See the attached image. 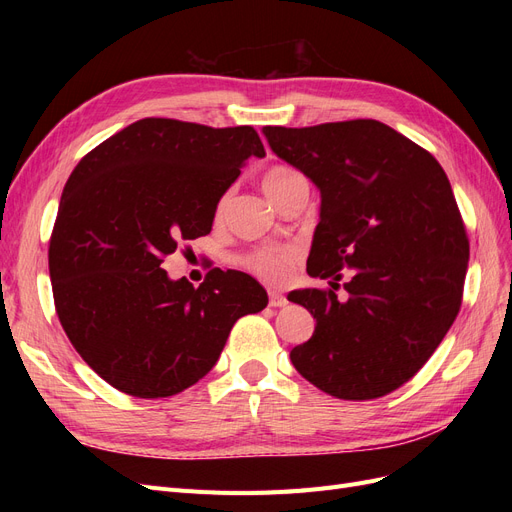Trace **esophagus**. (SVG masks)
Masks as SVG:
<instances>
[{"mask_svg":"<svg viewBox=\"0 0 512 512\" xmlns=\"http://www.w3.org/2000/svg\"><path fill=\"white\" fill-rule=\"evenodd\" d=\"M269 305H271V307H286V305H288V299L284 297L282 292L271 290V292H269Z\"/></svg>","mask_w":512,"mask_h":512,"instance_id":"obj_1","label":"esophagus"}]
</instances>
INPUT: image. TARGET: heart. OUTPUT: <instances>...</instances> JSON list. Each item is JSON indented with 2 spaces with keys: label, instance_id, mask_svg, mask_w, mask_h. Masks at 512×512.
Here are the masks:
<instances>
[{
  "label": "heart",
  "instance_id": "obj_1",
  "mask_svg": "<svg viewBox=\"0 0 512 512\" xmlns=\"http://www.w3.org/2000/svg\"><path fill=\"white\" fill-rule=\"evenodd\" d=\"M297 179H305L297 168L286 166V164H275L267 168V173L262 175V185H265V192L271 196L280 188H284V185ZM226 203H228L226 194L218 200V203H215V211H213L215 220H220L224 215ZM290 265H292V252L286 250V247H258V250H254L245 258V267L267 282L284 280Z\"/></svg>",
  "mask_w": 512,
  "mask_h": 512
}]
</instances>
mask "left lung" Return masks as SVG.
Returning a JSON list of instances; mask_svg holds the SVG:
<instances>
[{
  "mask_svg": "<svg viewBox=\"0 0 512 512\" xmlns=\"http://www.w3.org/2000/svg\"><path fill=\"white\" fill-rule=\"evenodd\" d=\"M262 132L322 196L307 273L331 288L288 297L316 318L290 361L337 399L389 395L429 361L461 307L470 241L444 168L376 119Z\"/></svg>",
  "mask_w": 512,
  "mask_h": 512,
  "instance_id": "1",
  "label": "left lung"
}]
</instances>
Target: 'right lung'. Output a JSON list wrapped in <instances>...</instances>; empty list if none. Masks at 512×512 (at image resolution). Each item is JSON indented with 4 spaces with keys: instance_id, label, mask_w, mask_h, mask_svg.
Listing matches in <instances>:
<instances>
[{
    "instance_id": "obj_1",
    "label": "right lung",
    "mask_w": 512,
    "mask_h": 512,
    "mask_svg": "<svg viewBox=\"0 0 512 512\" xmlns=\"http://www.w3.org/2000/svg\"><path fill=\"white\" fill-rule=\"evenodd\" d=\"M252 126L147 117L76 164L49 243L55 312L83 361L117 391L177 395L218 363L232 324L265 309L254 277L211 269L194 288L162 262L211 232L215 203L250 158Z\"/></svg>"
}]
</instances>
